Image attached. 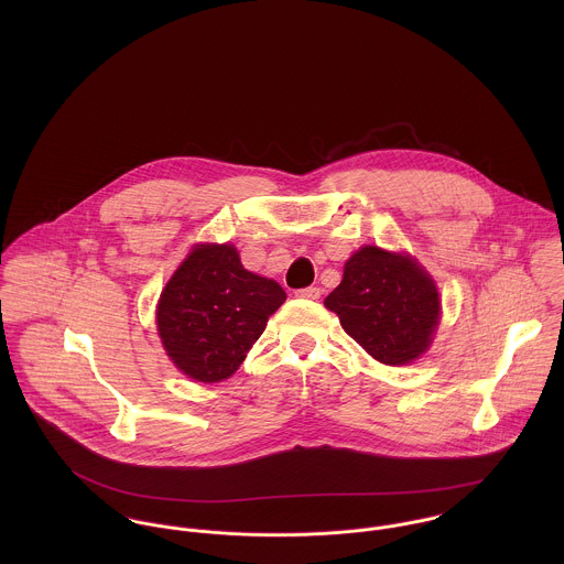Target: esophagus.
Segmentation results:
<instances>
[{
  "mask_svg": "<svg viewBox=\"0 0 564 564\" xmlns=\"http://www.w3.org/2000/svg\"><path fill=\"white\" fill-rule=\"evenodd\" d=\"M295 295L302 297V300H319V297H322V291H319L317 286H308V289L295 291Z\"/></svg>",
  "mask_w": 564,
  "mask_h": 564,
  "instance_id": "34e87169",
  "label": "esophagus"
}]
</instances>
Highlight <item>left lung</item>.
Listing matches in <instances>:
<instances>
[{"mask_svg": "<svg viewBox=\"0 0 564 564\" xmlns=\"http://www.w3.org/2000/svg\"><path fill=\"white\" fill-rule=\"evenodd\" d=\"M343 329L376 360L402 367L432 345L441 300L430 273L408 253L360 247L325 297Z\"/></svg>", "mask_w": 564, "mask_h": 564, "instance_id": "8db88e82", "label": "left lung"}]
</instances>
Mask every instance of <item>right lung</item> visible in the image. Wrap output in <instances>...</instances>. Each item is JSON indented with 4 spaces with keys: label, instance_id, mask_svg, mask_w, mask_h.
I'll use <instances>...</instances> for the list:
<instances>
[{
    "label": "right lung",
    "instance_id": "add662e5",
    "mask_svg": "<svg viewBox=\"0 0 564 564\" xmlns=\"http://www.w3.org/2000/svg\"><path fill=\"white\" fill-rule=\"evenodd\" d=\"M284 300L275 280L242 267L235 245H195L162 289L156 306L162 347L191 380L221 382L241 367Z\"/></svg>",
    "mask_w": 564,
    "mask_h": 564
}]
</instances>
